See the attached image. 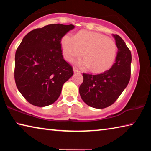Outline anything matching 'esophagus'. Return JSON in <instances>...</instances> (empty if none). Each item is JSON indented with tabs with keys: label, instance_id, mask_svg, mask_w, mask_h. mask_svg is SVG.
Here are the masks:
<instances>
[{
	"label": "esophagus",
	"instance_id": "esophagus-1",
	"mask_svg": "<svg viewBox=\"0 0 151 151\" xmlns=\"http://www.w3.org/2000/svg\"><path fill=\"white\" fill-rule=\"evenodd\" d=\"M73 71L74 73H80V70H79L78 68H76V67L73 68Z\"/></svg>",
	"mask_w": 151,
	"mask_h": 151
}]
</instances>
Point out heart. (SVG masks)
I'll list each match as a JSON object with an SVG mask.
<instances>
[{"label": "heart", "mask_w": 151, "mask_h": 151, "mask_svg": "<svg viewBox=\"0 0 151 151\" xmlns=\"http://www.w3.org/2000/svg\"><path fill=\"white\" fill-rule=\"evenodd\" d=\"M61 47L64 57L68 61L84 53L85 58L79 60L78 65L83 68L91 67L94 73L108 70L114 63L117 51L114 40L101 33L87 30L78 32L75 37L65 35L61 39Z\"/></svg>", "instance_id": "obj_1"}]
</instances>
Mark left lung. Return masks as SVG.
Segmentation results:
<instances>
[{"label": "left lung", "instance_id": "1", "mask_svg": "<svg viewBox=\"0 0 151 151\" xmlns=\"http://www.w3.org/2000/svg\"><path fill=\"white\" fill-rule=\"evenodd\" d=\"M118 52L110 69L98 75L83 73L79 87L83 101L91 107L104 109L111 106L127 87L131 78V52L118 35H113Z\"/></svg>", "mask_w": 151, "mask_h": 151}]
</instances>
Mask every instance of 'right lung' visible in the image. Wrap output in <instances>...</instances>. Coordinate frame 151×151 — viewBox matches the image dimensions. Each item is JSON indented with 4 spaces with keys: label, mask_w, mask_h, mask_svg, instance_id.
<instances>
[{
    "label": "right lung",
    "mask_w": 151,
    "mask_h": 151,
    "mask_svg": "<svg viewBox=\"0 0 151 151\" xmlns=\"http://www.w3.org/2000/svg\"><path fill=\"white\" fill-rule=\"evenodd\" d=\"M73 24H48L31 30L23 38L15 54L14 80L18 90L32 105L54 103L63 84L74 74L63 57L61 39Z\"/></svg>",
    "instance_id": "add662e5"
}]
</instances>
